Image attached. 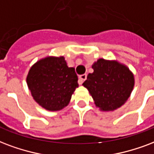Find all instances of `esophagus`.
<instances>
[{"instance_id":"obj_1","label":"esophagus","mask_w":154,"mask_h":154,"mask_svg":"<svg viewBox=\"0 0 154 154\" xmlns=\"http://www.w3.org/2000/svg\"><path fill=\"white\" fill-rule=\"evenodd\" d=\"M86 74H82L81 75V76H79V84L80 85H82V83L84 82V81H85V79H86Z\"/></svg>"}]
</instances>
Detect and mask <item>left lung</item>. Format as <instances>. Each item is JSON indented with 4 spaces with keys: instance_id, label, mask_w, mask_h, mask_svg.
<instances>
[{
    "instance_id": "1",
    "label": "left lung",
    "mask_w": 154,
    "mask_h": 154,
    "mask_svg": "<svg viewBox=\"0 0 154 154\" xmlns=\"http://www.w3.org/2000/svg\"><path fill=\"white\" fill-rule=\"evenodd\" d=\"M82 85L88 90L96 107L101 111H114L129 98L135 85L133 72L116 60L98 59L92 64Z\"/></svg>"
}]
</instances>
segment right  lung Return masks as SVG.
Here are the masks:
<instances>
[{"mask_svg": "<svg viewBox=\"0 0 154 154\" xmlns=\"http://www.w3.org/2000/svg\"><path fill=\"white\" fill-rule=\"evenodd\" d=\"M75 69L69 67L64 56H48L38 60L26 76L34 100L47 111H58L70 103L78 87Z\"/></svg>", "mask_w": 154, "mask_h": 154, "instance_id": "1", "label": "right lung"}]
</instances>
